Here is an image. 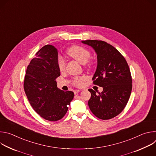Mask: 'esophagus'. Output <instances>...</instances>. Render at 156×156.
<instances>
[{
	"instance_id": "esophagus-1",
	"label": "esophagus",
	"mask_w": 156,
	"mask_h": 156,
	"mask_svg": "<svg viewBox=\"0 0 156 156\" xmlns=\"http://www.w3.org/2000/svg\"><path fill=\"white\" fill-rule=\"evenodd\" d=\"M73 92H74V94H78L79 92H80V90H74V91H73Z\"/></svg>"
}]
</instances>
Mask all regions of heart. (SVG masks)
Listing matches in <instances>:
<instances>
[{"label":"heart","mask_w":156,"mask_h":156,"mask_svg":"<svg viewBox=\"0 0 156 156\" xmlns=\"http://www.w3.org/2000/svg\"><path fill=\"white\" fill-rule=\"evenodd\" d=\"M68 54L82 64H85L91 56V53L87 49L78 46L70 48L68 51ZM57 66L60 72L65 71L66 62L65 59L61 56L58 57ZM84 80V78L83 77H76L73 79V83L76 86H81L83 84Z\"/></svg>","instance_id":"heart-1"}]
</instances>
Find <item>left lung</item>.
I'll return each instance as SVG.
<instances>
[{"mask_svg": "<svg viewBox=\"0 0 156 156\" xmlns=\"http://www.w3.org/2000/svg\"><path fill=\"white\" fill-rule=\"evenodd\" d=\"M97 54L98 66L93 84L103 87L97 94L89 89L91 96L88 105L93 114L102 120L112 119L125 107L132 90V78L124 57L112 45L98 40L82 41Z\"/></svg>", "mask_w": 156, "mask_h": 156, "instance_id": "left-lung-1", "label": "left lung"}]
</instances>
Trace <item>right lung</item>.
<instances>
[{
	"mask_svg": "<svg viewBox=\"0 0 156 156\" xmlns=\"http://www.w3.org/2000/svg\"><path fill=\"white\" fill-rule=\"evenodd\" d=\"M57 58L54 46L42 47L28 65L23 84L27 98L36 112L51 122L65 116L74 98L73 92H65L57 87L55 80L60 75Z\"/></svg>",
	"mask_w": 156,
	"mask_h": 156,
	"instance_id": "right-lung-1",
	"label": "right lung"
}]
</instances>
